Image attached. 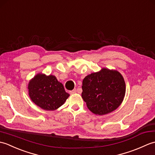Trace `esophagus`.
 Masks as SVG:
<instances>
[{
    "mask_svg": "<svg viewBox=\"0 0 155 155\" xmlns=\"http://www.w3.org/2000/svg\"><path fill=\"white\" fill-rule=\"evenodd\" d=\"M76 93H77V89H74V90H72V91H70V94H75Z\"/></svg>",
    "mask_w": 155,
    "mask_h": 155,
    "instance_id": "34e87169",
    "label": "esophagus"
}]
</instances>
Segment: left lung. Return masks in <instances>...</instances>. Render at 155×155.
Wrapping results in <instances>:
<instances>
[{
    "instance_id": "8db88e82",
    "label": "left lung",
    "mask_w": 155,
    "mask_h": 155,
    "mask_svg": "<svg viewBox=\"0 0 155 155\" xmlns=\"http://www.w3.org/2000/svg\"><path fill=\"white\" fill-rule=\"evenodd\" d=\"M82 98L92 113L103 115L116 110L123 101L126 87L119 72L103 68L83 81Z\"/></svg>"
}]
</instances>
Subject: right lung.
<instances>
[{"mask_svg": "<svg viewBox=\"0 0 155 155\" xmlns=\"http://www.w3.org/2000/svg\"><path fill=\"white\" fill-rule=\"evenodd\" d=\"M28 94L34 103L46 110L61 107L69 97L54 76L38 74L28 83Z\"/></svg>", "mask_w": 155, "mask_h": 155, "instance_id": "right-lung-1", "label": "right lung"}]
</instances>
